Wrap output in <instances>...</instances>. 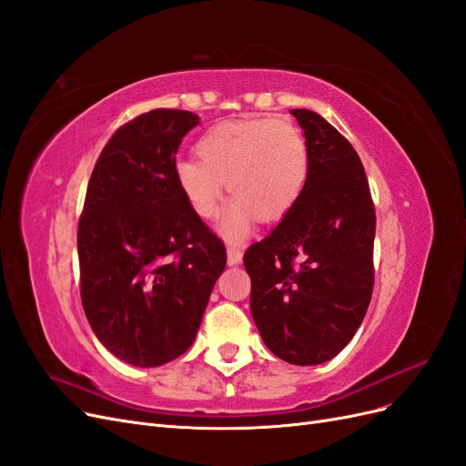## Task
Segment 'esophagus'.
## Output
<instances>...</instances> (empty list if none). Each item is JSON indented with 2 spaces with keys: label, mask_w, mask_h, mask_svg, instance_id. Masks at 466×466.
<instances>
[{
  "label": "esophagus",
  "mask_w": 466,
  "mask_h": 466,
  "mask_svg": "<svg viewBox=\"0 0 466 466\" xmlns=\"http://www.w3.org/2000/svg\"><path fill=\"white\" fill-rule=\"evenodd\" d=\"M240 260H243V252H240L238 247L229 245L228 247V264L229 266H237V264H240Z\"/></svg>",
  "instance_id": "1"
}]
</instances>
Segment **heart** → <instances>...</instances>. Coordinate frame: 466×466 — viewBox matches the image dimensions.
Wrapping results in <instances>:
<instances>
[{"instance_id":"heart-1","label":"heart","mask_w":466,"mask_h":466,"mask_svg":"<svg viewBox=\"0 0 466 466\" xmlns=\"http://www.w3.org/2000/svg\"><path fill=\"white\" fill-rule=\"evenodd\" d=\"M197 156L175 164V181L204 219L218 214L228 181L235 197L219 229L233 240L247 237L258 218L281 219L297 204L309 175L307 142L285 121L219 123L200 137Z\"/></svg>"}]
</instances>
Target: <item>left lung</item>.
Wrapping results in <instances>:
<instances>
[{"label":"left lung","mask_w":466,"mask_h":466,"mask_svg":"<svg viewBox=\"0 0 466 466\" xmlns=\"http://www.w3.org/2000/svg\"><path fill=\"white\" fill-rule=\"evenodd\" d=\"M307 138L309 175L297 204L245 252L250 312L285 362L331 360L362 324L374 289L376 212L350 142L310 109H291Z\"/></svg>","instance_id":"1"}]
</instances>
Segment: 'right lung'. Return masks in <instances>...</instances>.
Instances as JSON below:
<instances>
[{
    "mask_svg": "<svg viewBox=\"0 0 466 466\" xmlns=\"http://www.w3.org/2000/svg\"><path fill=\"white\" fill-rule=\"evenodd\" d=\"M200 117L152 109L104 147L78 219L80 299L92 331L119 360L152 368L181 357L226 269L221 238L175 181V154Z\"/></svg>",
    "mask_w": 466,
    "mask_h": 466,
    "instance_id": "1",
    "label": "right lung"
}]
</instances>
